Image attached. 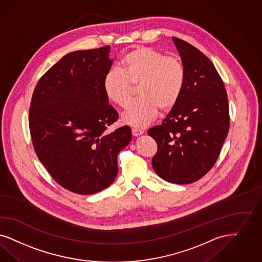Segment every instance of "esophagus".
<instances>
[{
  "mask_svg": "<svg viewBox=\"0 0 262 262\" xmlns=\"http://www.w3.org/2000/svg\"><path fill=\"white\" fill-rule=\"evenodd\" d=\"M132 133H133V136H139L144 134V130H143V129H140V128L134 127V128H132Z\"/></svg>",
  "mask_w": 262,
  "mask_h": 262,
  "instance_id": "obj_1",
  "label": "esophagus"
}]
</instances>
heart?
Here are the masks:
<instances>
[{
    "label": "heart",
    "instance_id": "obj_1",
    "mask_svg": "<svg viewBox=\"0 0 262 262\" xmlns=\"http://www.w3.org/2000/svg\"><path fill=\"white\" fill-rule=\"evenodd\" d=\"M186 81L185 67L179 58L165 56L152 47L139 46L121 60V71L111 70L103 78L106 97L125 107L137 87L140 97L122 115L125 124L136 127L147 126L157 116L159 109L171 110Z\"/></svg>",
    "mask_w": 262,
    "mask_h": 262
}]
</instances>
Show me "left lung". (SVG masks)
Segmentation results:
<instances>
[{
    "label": "left lung",
    "instance_id": "left-lung-1",
    "mask_svg": "<svg viewBox=\"0 0 262 262\" xmlns=\"http://www.w3.org/2000/svg\"><path fill=\"white\" fill-rule=\"evenodd\" d=\"M186 71V81L175 106L163 124L148 135L158 144L154 170L163 180L190 184L214 166L229 128V108L224 81L198 48L172 37Z\"/></svg>",
    "mask_w": 262,
    "mask_h": 262
}]
</instances>
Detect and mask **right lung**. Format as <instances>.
<instances>
[{"instance_id": "obj_1", "label": "right lung", "mask_w": 262, "mask_h": 262, "mask_svg": "<svg viewBox=\"0 0 262 262\" xmlns=\"http://www.w3.org/2000/svg\"><path fill=\"white\" fill-rule=\"evenodd\" d=\"M110 46L63 56L36 84L29 110L33 146L60 186L78 194L106 189L118 174L117 155L132 129L107 126L119 115L108 104L103 78L110 71Z\"/></svg>"}]
</instances>
